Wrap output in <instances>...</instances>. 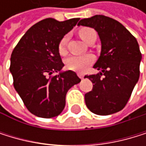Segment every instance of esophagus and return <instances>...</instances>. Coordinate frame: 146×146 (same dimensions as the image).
Listing matches in <instances>:
<instances>
[{"instance_id":"obj_1","label":"esophagus","mask_w":146,"mask_h":146,"mask_svg":"<svg viewBox=\"0 0 146 146\" xmlns=\"http://www.w3.org/2000/svg\"><path fill=\"white\" fill-rule=\"evenodd\" d=\"M78 74V76H79V78H80L81 80H82V79L84 78V75H83L82 74H80V72H78V74Z\"/></svg>"}]
</instances>
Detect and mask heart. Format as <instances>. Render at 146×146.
<instances>
[{"label":"heart","mask_w":146,"mask_h":146,"mask_svg":"<svg viewBox=\"0 0 146 146\" xmlns=\"http://www.w3.org/2000/svg\"><path fill=\"white\" fill-rule=\"evenodd\" d=\"M95 32L91 28H81L79 30V35L82 40L88 42L91 35ZM68 42V36H64L58 43V52L60 55H66V45ZM94 62V57L92 55H81V56H71L66 60V66L69 70L76 71V72H83L85 71L92 63Z\"/></svg>","instance_id":"heart-1"}]
</instances>
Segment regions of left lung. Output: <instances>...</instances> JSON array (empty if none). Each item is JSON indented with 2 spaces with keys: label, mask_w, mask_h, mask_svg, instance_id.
<instances>
[{
  "label": "left lung",
  "mask_w": 146,
  "mask_h": 146,
  "mask_svg": "<svg viewBox=\"0 0 146 146\" xmlns=\"http://www.w3.org/2000/svg\"><path fill=\"white\" fill-rule=\"evenodd\" d=\"M78 25L94 28L102 43L101 55L94 65L101 72L85 76L94 84L85 94L87 107L100 115L118 112L125 107L139 79L142 54L137 39L122 23L102 15L81 19Z\"/></svg>",
  "instance_id": "left-lung-1"
}]
</instances>
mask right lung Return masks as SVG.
Listing matches in <instances>:
<instances>
[{
    "mask_svg": "<svg viewBox=\"0 0 146 146\" xmlns=\"http://www.w3.org/2000/svg\"><path fill=\"white\" fill-rule=\"evenodd\" d=\"M79 20L44 19L30 28L13 50L9 70L14 88L28 110L36 116L58 115L65 108L67 91L80 81L70 70L52 75L64 66L58 43Z\"/></svg>",
    "mask_w": 146,
    "mask_h": 146,
    "instance_id": "add662e5",
    "label": "right lung"
}]
</instances>
